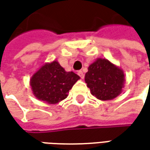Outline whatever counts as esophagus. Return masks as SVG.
I'll use <instances>...</instances> for the list:
<instances>
[{
  "instance_id": "esophagus-1",
  "label": "esophagus",
  "mask_w": 150,
  "mask_h": 150,
  "mask_svg": "<svg viewBox=\"0 0 150 150\" xmlns=\"http://www.w3.org/2000/svg\"><path fill=\"white\" fill-rule=\"evenodd\" d=\"M78 74L79 75V77H80V78H82V79H83V78H84V73L83 72V71H81V70H80V71H78Z\"/></svg>"
}]
</instances>
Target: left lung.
<instances>
[{
	"instance_id": "8db88e82",
	"label": "left lung",
	"mask_w": 150,
	"mask_h": 150,
	"mask_svg": "<svg viewBox=\"0 0 150 150\" xmlns=\"http://www.w3.org/2000/svg\"><path fill=\"white\" fill-rule=\"evenodd\" d=\"M124 81V72L107 59H97L85 74L91 93L100 100H111L119 95Z\"/></svg>"
}]
</instances>
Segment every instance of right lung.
Returning a JSON list of instances; mask_svg holds the SVG:
<instances>
[{
    "mask_svg": "<svg viewBox=\"0 0 150 150\" xmlns=\"http://www.w3.org/2000/svg\"><path fill=\"white\" fill-rule=\"evenodd\" d=\"M79 78L73 72H66L54 61L42 67L32 76L30 83L34 95L39 100L54 104L66 98Z\"/></svg>",
    "mask_w": 150,
    "mask_h": 150,
    "instance_id": "right-lung-1",
    "label": "right lung"
}]
</instances>
